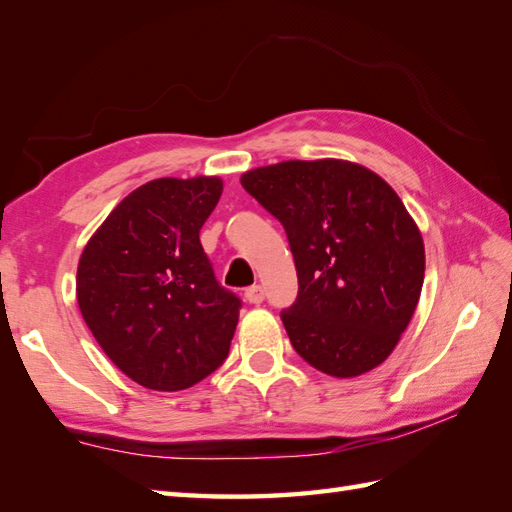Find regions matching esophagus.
<instances>
[{
  "instance_id": "1",
  "label": "esophagus",
  "mask_w": 512,
  "mask_h": 512,
  "mask_svg": "<svg viewBox=\"0 0 512 512\" xmlns=\"http://www.w3.org/2000/svg\"><path fill=\"white\" fill-rule=\"evenodd\" d=\"M245 300H247L249 304H260V302L265 300V289L260 287V285H254V287L245 289Z\"/></svg>"
}]
</instances>
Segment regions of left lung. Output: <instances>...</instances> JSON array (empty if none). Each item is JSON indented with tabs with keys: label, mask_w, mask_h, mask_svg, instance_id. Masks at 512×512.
<instances>
[{
	"label": "left lung",
	"mask_w": 512,
	"mask_h": 512,
	"mask_svg": "<svg viewBox=\"0 0 512 512\" xmlns=\"http://www.w3.org/2000/svg\"><path fill=\"white\" fill-rule=\"evenodd\" d=\"M241 184L289 238L300 291L280 317L295 352L337 379L377 368L425 278L423 236L399 195L366 166L331 157L260 166Z\"/></svg>",
	"instance_id": "left-lung-1"
}]
</instances>
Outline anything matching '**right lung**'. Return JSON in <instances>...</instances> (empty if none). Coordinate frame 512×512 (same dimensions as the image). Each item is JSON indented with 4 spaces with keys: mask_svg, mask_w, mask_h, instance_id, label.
Listing matches in <instances>:
<instances>
[{
    "mask_svg": "<svg viewBox=\"0 0 512 512\" xmlns=\"http://www.w3.org/2000/svg\"><path fill=\"white\" fill-rule=\"evenodd\" d=\"M219 177H162L135 188L89 238L76 300L105 355L157 392L192 388L230 352L241 300L223 289L199 230Z\"/></svg>",
    "mask_w": 512,
    "mask_h": 512,
    "instance_id": "right-lung-1",
    "label": "right lung"
}]
</instances>
